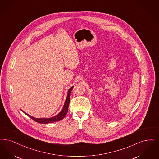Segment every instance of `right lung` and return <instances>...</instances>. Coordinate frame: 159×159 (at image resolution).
<instances>
[{"label":"right lung","mask_w":159,"mask_h":159,"mask_svg":"<svg viewBox=\"0 0 159 159\" xmlns=\"http://www.w3.org/2000/svg\"><path fill=\"white\" fill-rule=\"evenodd\" d=\"M74 86L70 87L68 91V94H67V96L66 98L65 103L63 104V108H62V111H61L57 115H55V116L52 117H49V118H36V117H33L30 115H28L27 113H26L25 112L23 111L25 114H26L27 116H28L30 118H31L33 120H34L35 122L40 123V124H50V123H53V122H58L61 120L63 119L64 117H65V115L67 114L68 111V107H69V102H70V93H71V91L72 89H73Z\"/></svg>","instance_id":"obj_1"}]
</instances>
